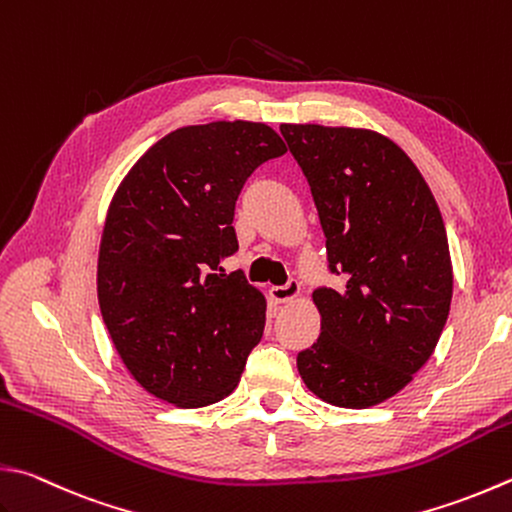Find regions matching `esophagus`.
Returning <instances> with one entry per match:
<instances>
[{"label":"esophagus","instance_id":"1","mask_svg":"<svg viewBox=\"0 0 512 512\" xmlns=\"http://www.w3.org/2000/svg\"><path fill=\"white\" fill-rule=\"evenodd\" d=\"M298 294H301V283H298L296 278H289L285 285H276L269 289V296H272L276 303L294 301V298H298Z\"/></svg>","mask_w":512,"mask_h":512}]
</instances>
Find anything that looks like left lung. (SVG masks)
Listing matches in <instances>:
<instances>
[{
  "mask_svg": "<svg viewBox=\"0 0 512 512\" xmlns=\"http://www.w3.org/2000/svg\"><path fill=\"white\" fill-rule=\"evenodd\" d=\"M310 185L327 267L318 287L321 336L298 352L318 399L370 408L412 381L435 352L452 301L446 227L426 180L390 138L368 129L281 124Z\"/></svg>",
  "mask_w": 512,
  "mask_h": 512,
  "instance_id": "obj_1",
  "label": "left lung"
}]
</instances>
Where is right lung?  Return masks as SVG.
I'll return each mask as SVG.
<instances>
[{"label":"right lung","instance_id":"obj_1","mask_svg":"<svg viewBox=\"0 0 512 512\" xmlns=\"http://www.w3.org/2000/svg\"><path fill=\"white\" fill-rule=\"evenodd\" d=\"M287 147L263 122H209L158 140L115 191L98 301L133 379L178 408L234 392L265 327V296L220 260L238 252L234 209Z\"/></svg>","mask_w":512,"mask_h":512}]
</instances>
